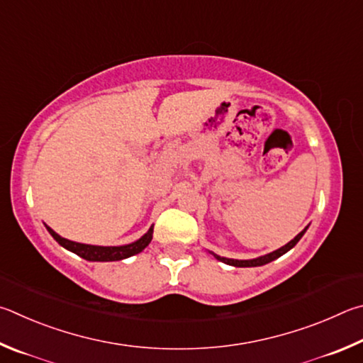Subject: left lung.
I'll return each mask as SVG.
<instances>
[{
	"label": "left lung",
	"instance_id": "left-lung-1",
	"mask_svg": "<svg viewBox=\"0 0 363 363\" xmlns=\"http://www.w3.org/2000/svg\"><path fill=\"white\" fill-rule=\"evenodd\" d=\"M306 230H308V226L304 228V230H303L300 234H298V236H296L295 239H291L289 244H285L284 247H281V249H277V250H274V252L268 253V255H263V257H258V258H253V259H233V258L218 257V255H215V253H213V257L217 258L218 262H223V263L230 264V266H236V268H252V266H263V264H266V263L274 262L276 258L282 257L284 253H287L290 249H294V247L298 244V240H300V239L303 238V234L306 233Z\"/></svg>",
	"mask_w": 363,
	"mask_h": 363
}]
</instances>
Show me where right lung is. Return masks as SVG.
<instances>
[{"instance_id": "add662e5", "label": "right lung", "mask_w": 363, "mask_h": 363, "mask_svg": "<svg viewBox=\"0 0 363 363\" xmlns=\"http://www.w3.org/2000/svg\"><path fill=\"white\" fill-rule=\"evenodd\" d=\"M48 231L50 233L57 242L62 247H65L67 250L76 253V255L89 259V262H118V259L129 258L132 255H137V253L142 252L146 245L151 242L152 239V226L148 230L145 236L140 238L138 240L127 245H119V247H101V245H89V244H79L73 242V240H68L57 234L54 230H50L49 226Z\"/></svg>"}]
</instances>
